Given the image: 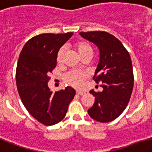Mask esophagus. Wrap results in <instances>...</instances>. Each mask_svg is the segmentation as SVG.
I'll return each instance as SVG.
<instances>
[{
    "label": "esophagus",
    "mask_w": 152,
    "mask_h": 152,
    "mask_svg": "<svg viewBox=\"0 0 152 152\" xmlns=\"http://www.w3.org/2000/svg\"><path fill=\"white\" fill-rule=\"evenodd\" d=\"M84 92L83 91H76V94H78V95H83V94H84Z\"/></svg>",
    "instance_id": "34e87169"
}]
</instances>
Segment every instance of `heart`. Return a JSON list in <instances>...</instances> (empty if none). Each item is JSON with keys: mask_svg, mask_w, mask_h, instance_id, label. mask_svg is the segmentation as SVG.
<instances>
[{"mask_svg": "<svg viewBox=\"0 0 152 152\" xmlns=\"http://www.w3.org/2000/svg\"><path fill=\"white\" fill-rule=\"evenodd\" d=\"M76 51L80 56V58L87 55H93V49L91 46L85 41H80L75 45ZM65 55V48H61L59 50L58 55H57V61L58 63L62 62ZM87 77V74L86 72H80V71H70L66 73L64 76V80L68 85L75 88H80L83 86L84 80Z\"/></svg>", "mask_w": 152, "mask_h": 152, "instance_id": "heart-1", "label": "heart"}]
</instances>
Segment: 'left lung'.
<instances>
[{
    "instance_id": "obj_1",
    "label": "left lung",
    "mask_w": 152,
    "mask_h": 152,
    "mask_svg": "<svg viewBox=\"0 0 152 152\" xmlns=\"http://www.w3.org/2000/svg\"><path fill=\"white\" fill-rule=\"evenodd\" d=\"M99 50V61L94 80L102 83L103 91L90 93L94 104L89 108V115L101 123H108L119 116L127 106L134 87V72L129 54L115 37L104 31L80 33Z\"/></svg>"
}]
</instances>
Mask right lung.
Listing matches in <instances>:
<instances>
[{
	"mask_svg": "<svg viewBox=\"0 0 152 152\" xmlns=\"http://www.w3.org/2000/svg\"><path fill=\"white\" fill-rule=\"evenodd\" d=\"M72 34L36 36L25 44L19 55L15 74L18 94L29 114L44 125H55L62 120L76 94L71 87L52 93L48 85L59 49Z\"/></svg>",
	"mask_w": 152,
	"mask_h": 152,
	"instance_id": "add662e5",
	"label": "right lung"
}]
</instances>
